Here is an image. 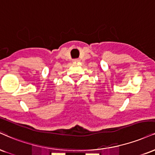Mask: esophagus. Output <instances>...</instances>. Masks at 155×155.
Here are the masks:
<instances>
[{
  "mask_svg": "<svg viewBox=\"0 0 155 155\" xmlns=\"http://www.w3.org/2000/svg\"><path fill=\"white\" fill-rule=\"evenodd\" d=\"M74 62H78V61H80V59H74L73 60Z\"/></svg>",
  "mask_w": 155,
  "mask_h": 155,
  "instance_id": "34e87169",
  "label": "esophagus"
}]
</instances>
